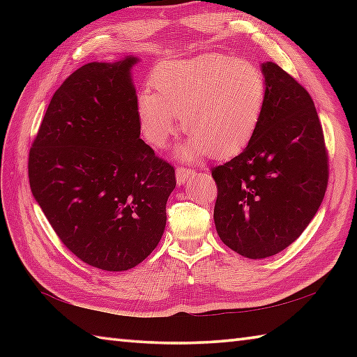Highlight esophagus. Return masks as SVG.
Listing matches in <instances>:
<instances>
[{
  "label": "esophagus",
  "instance_id": "1",
  "mask_svg": "<svg viewBox=\"0 0 357 357\" xmlns=\"http://www.w3.org/2000/svg\"><path fill=\"white\" fill-rule=\"evenodd\" d=\"M195 172H193V169H188V167H178L176 169V183L181 185V184H184L185 181H188L192 178V174H193Z\"/></svg>",
  "mask_w": 357,
  "mask_h": 357
}]
</instances>
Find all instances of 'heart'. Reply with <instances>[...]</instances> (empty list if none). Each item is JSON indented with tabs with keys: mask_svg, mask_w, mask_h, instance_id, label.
Segmentation results:
<instances>
[{
	"mask_svg": "<svg viewBox=\"0 0 357 357\" xmlns=\"http://www.w3.org/2000/svg\"><path fill=\"white\" fill-rule=\"evenodd\" d=\"M150 89L136 98L141 133L153 147H164L184 121L190 138L183 158H227L244 150L261 126L267 84L261 69L245 59L206 55L165 61Z\"/></svg>",
	"mask_w": 357,
	"mask_h": 357,
	"instance_id": "1",
	"label": "heart"
}]
</instances>
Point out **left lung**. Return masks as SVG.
Returning a JSON list of instances; mask_svg holds the SVG:
<instances>
[{"label":"left lung","mask_w":357,"mask_h":357,"mask_svg":"<svg viewBox=\"0 0 357 357\" xmlns=\"http://www.w3.org/2000/svg\"><path fill=\"white\" fill-rule=\"evenodd\" d=\"M261 70L267 98L255 138L231 161L211 169L216 231L248 259L293 244L328 184V155L312 96L278 64L267 61Z\"/></svg>","instance_id":"left-lung-1"}]
</instances>
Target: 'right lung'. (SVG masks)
<instances>
[{
	"instance_id": "right-lung-1",
	"label": "right lung",
	"mask_w": 357,
	"mask_h": 357,
	"mask_svg": "<svg viewBox=\"0 0 357 357\" xmlns=\"http://www.w3.org/2000/svg\"><path fill=\"white\" fill-rule=\"evenodd\" d=\"M136 56L89 63L52 96L29 153L33 198L58 238L105 271L133 268L165 229L174 169L144 142Z\"/></svg>"
}]
</instances>
